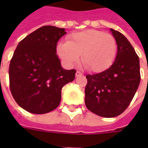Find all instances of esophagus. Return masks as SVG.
<instances>
[{
	"mask_svg": "<svg viewBox=\"0 0 148 148\" xmlns=\"http://www.w3.org/2000/svg\"><path fill=\"white\" fill-rule=\"evenodd\" d=\"M75 75H76V77H79V76H81V75H82V72H80V71H77V72H76Z\"/></svg>",
	"mask_w": 148,
	"mask_h": 148,
	"instance_id": "34e87169",
	"label": "esophagus"
}]
</instances>
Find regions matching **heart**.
Listing matches in <instances>:
<instances>
[{"mask_svg": "<svg viewBox=\"0 0 148 148\" xmlns=\"http://www.w3.org/2000/svg\"><path fill=\"white\" fill-rule=\"evenodd\" d=\"M56 51L66 66H72L79 61L87 70L101 72L108 69L114 62L117 43L111 34L94 29L75 32L68 41L58 42Z\"/></svg>", "mask_w": 148, "mask_h": 148, "instance_id": "1", "label": "heart"}]
</instances>
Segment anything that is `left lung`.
I'll use <instances>...</instances> for the list:
<instances>
[{
	"instance_id": "obj_1",
	"label": "left lung",
	"mask_w": 148,
	"mask_h": 148,
	"mask_svg": "<svg viewBox=\"0 0 148 148\" xmlns=\"http://www.w3.org/2000/svg\"><path fill=\"white\" fill-rule=\"evenodd\" d=\"M117 43L111 66L101 73L86 75L85 103L87 109L103 117L117 116L127 109L140 82V59L123 34L110 29Z\"/></svg>"
}]
</instances>
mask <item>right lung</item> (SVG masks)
I'll use <instances>...</instances> for the list:
<instances>
[{"label": "right lung", "instance_id": "1", "mask_svg": "<svg viewBox=\"0 0 148 148\" xmlns=\"http://www.w3.org/2000/svg\"><path fill=\"white\" fill-rule=\"evenodd\" d=\"M65 28L42 26L21 40L9 65L13 98L24 110L43 114L61 101L62 89L74 81L75 70H65L56 55L57 42Z\"/></svg>", "mask_w": 148, "mask_h": 148}]
</instances>
